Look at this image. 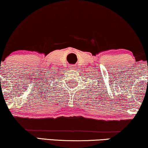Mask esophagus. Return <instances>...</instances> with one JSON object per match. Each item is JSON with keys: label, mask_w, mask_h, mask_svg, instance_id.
Wrapping results in <instances>:
<instances>
[{"label": "esophagus", "mask_w": 148, "mask_h": 148, "mask_svg": "<svg viewBox=\"0 0 148 148\" xmlns=\"http://www.w3.org/2000/svg\"><path fill=\"white\" fill-rule=\"evenodd\" d=\"M75 68L76 67L73 66V65H72V66H71V67H70V69H75Z\"/></svg>", "instance_id": "esophagus-1"}]
</instances>
